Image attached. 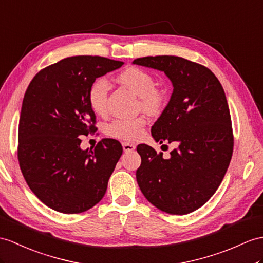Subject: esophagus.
<instances>
[{
  "mask_svg": "<svg viewBox=\"0 0 263 263\" xmlns=\"http://www.w3.org/2000/svg\"><path fill=\"white\" fill-rule=\"evenodd\" d=\"M123 149L124 152H133L136 149V146L130 143H123Z\"/></svg>",
  "mask_w": 263,
  "mask_h": 263,
  "instance_id": "esophagus-1",
  "label": "esophagus"
}]
</instances>
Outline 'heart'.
Returning a JSON list of instances; mask_svg holds the SVG:
<instances>
[{
    "instance_id": "heart-1",
    "label": "heart",
    "mask_w": 263,
    "mask_h": 263,
    "mask_svg": "<svg viewBox=\"0 0 263 263\" xmlns=\"http://www.w3.org/2000/svg\"><path fill=\"white\" fill-rule=\"evenodd\" d=\"M118 81L139 97V105L148 112L157 111L164 104V93L155 88L153 74L144 69L129 67L118 76ZM108 81L99 78L89 88L88 100L91 109L102 116L107 112ZM146 120L144 117L119 118L107 126V134L114 138L123 140H135L142 135Z\"/></svg>"
}]
</instances>
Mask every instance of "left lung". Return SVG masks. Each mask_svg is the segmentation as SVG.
<instances>
[{"label": "left lung", "mask_w": 263, "mask_h": 263, "mask_svg": "<svg viewBox=\"0 0 263 263\" xmlns=\"http://www.w3.org/2000/svg\"><path fill=\"white\" fill-rule=\"evenodd\" d=\"M133 63L163 71L171 80V99L152 136L161 144L177 145L168 158L148 145L137 146L139 189L163 212L189 214L215 193L231 161L233 134L226 93L210 69L181 57H144Z\"/></svg>", "instance_id": "8db88e82"}]
</instances>
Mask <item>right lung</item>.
<instances>
[{
	"label": "right lung",
	"mask_w": 263,
	"mask_h": 263,
	"mask_svg": "<svg viewBox=\"0 0 263 263\" xmlns=\"http://www.w3.org/2000/svg\"><path fill=\"white\" fill-rule=\"evenodd\" d=\"M123 65L98 55L69 57L42 69L25 91L18 163L31 191L57 212H85L106 193L123 147L105 138L93 151L81 149L79 136L96 130L89 88Z\"/></svg>",
	"instance_id": "1"
}]
</instances>
